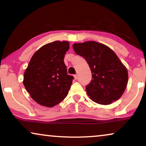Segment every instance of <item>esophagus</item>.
Returning a JSON list of instances; mask_svg holds the SVG:
<instances>
[{"mask_svg":"<svg viewBox=\"0 0 146 146\" xmlns=\"http://www.w3.org/2000/svg\"><path fill=\"white\" fill-rule=\"evenodd\" d=\"M74 77L75 80H77L78 79V74H75L74 76Z\"/></svg>","mask_w":146,"mask_h":146,"instance_id":"obj_1","label":"esophagus"}]
</instances>
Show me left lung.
I'll return each mask as SVG.
<instances>
[{"mask_svg":"<svg viewBox=\"0 0 146 146\" xmlns=\"http://www.w3.org/2000/svg\"><path fill=\"white\" fill-rule=\"evenodd\" d=\"M73 48L91 70L92 79L86 90L92 100L102 105L117 100L127 86L128 74L114 52L94 41L74 44Z\"/></svg>","mask_w":146,"mask_h":146,"instance_id":"obj_1","label":"left lung"}]
</instances>
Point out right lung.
<instances>
[{"instance_id":"add662e5","label":"right lung","mask_w":146,"mask_h":146,"mask_svg":"<svg viewBox=\"0 0 146 146\" xmlns=\"http://www.w3.org/2000/svg\"><path fill=\"white\" fill-rule=\"evenodd\" d=\"M68 49V42L54 41L44 45L31 58L23 84L38 104L53 107L67 96L74 79L64 62Z\"/></svg>"}]
</instances>
